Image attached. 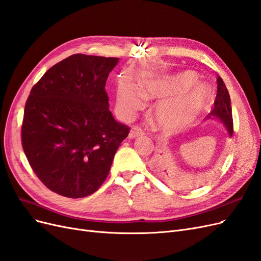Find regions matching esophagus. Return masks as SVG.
I'll return each mask as SVG.
<instances>
[{"instance_id": "esophagus-1", "label": "esophagus", "mask_w": 261, "mask_h": 261, "mask_svg": "<svg viewBox=\"0 0 261 261\" xmlns=\"http://www.w3.org/2000/svg\"><path fill=\"white\" fill-rule=\"evenodd\" d=\"M144 135V132L143 129H141L140 127H138V126H134V127L130 129L129 132V135H128V138L129 139H134V138H138L140 136Z\"/></svg>"}]
</instances>
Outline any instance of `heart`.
<instances>
[{"mask_svg": "<svg viewBox=\"0 0 261 261\" xmlns=\"http://www.w3.org/2000/svg\"><path fill=\"white\" fill-rule=\"evenodd\" d=\"M209 97L206 85L197 83L191 70L174 76L155 78L140 85L139 91L122 84L116 92V109L124 117L133 118L145 107V100H160L153 115L161 127L176 132L199 115Z\"/></svg>", "mask_w": 261, "mask_h": 261, "instance_id": "b5f03b06", "label": "heart"}]
</instances>
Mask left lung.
I'll use <instances>...</instances> for the list:
<instances>
[{
  "label": "left lung",
  "instance_id": "obj_1",
  "mask_svg": "<svg viewBox=\"0 0 261 261\" xmlns=\"http://www.w3.org/2000/svg\"><path fill=\"white\" fill-rule=\"evenodd\" d=\"M217 97L215 100V106L207 115L208 120H218L224 125L226 128L228 136L232 137L233 135V117H232V108H231V99L230 94L226 89V86L222 78L220 76L217 77ZM156 170H160L159 172H163L162 165L159 163L156 164ZM165 172V170H164Z\"/></svg>",
  "mask_w": 261,
  "mask_h": 261
}]
</instances>
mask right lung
Returning a JSON list of instances; mask_svg holds the SVG:
<instances>
[{
	"instance_id": "1",
	"label": "right lung",
	"mask_w": 261,
	"mask_h": 261,
	"mask_svg": "<svg viewBox=\"0 0 261 261\" xmlns=\"http://www.w3.org/2000/svg\"><path fill=\"white\" fill-rule=\"evenodd\" d=\"M117 58L73 54L46 72L30 91L21 127L22 149L42 183L59 195L83 198L106 180L127 125L109 110L106 83Z\"/></svg>"
}]
</instances>
